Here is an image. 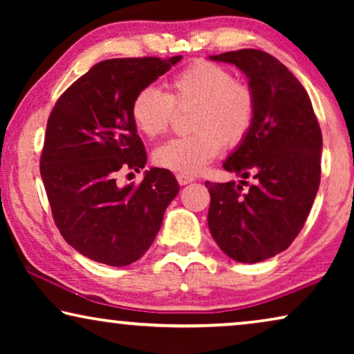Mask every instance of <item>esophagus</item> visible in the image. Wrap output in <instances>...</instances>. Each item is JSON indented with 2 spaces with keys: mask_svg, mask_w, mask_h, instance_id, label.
I'll list each match as a JSON object with an SVG mask.
<instances>
[{
  "mask_svg": "<svg viewBox=\"0 0 354 354\" xmlns=\"http://www.w3.org/2000/svg\"><path fill=\"white\" fill-rule=\"evenodd\" d=\"M193 180H195V177L187 176V174H177V182L180 183V185H187V183H190Z\"/></svg>",
  "mask_w": 354,
  "mask_h": 354,
  "instance_id": "1",
  "label": "esophagus"
}]
</instances>
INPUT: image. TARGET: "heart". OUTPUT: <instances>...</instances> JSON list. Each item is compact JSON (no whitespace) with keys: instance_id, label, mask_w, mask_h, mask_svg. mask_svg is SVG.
<instances>
[{"instance_id":"1","label":"heart","mask_w":354,"mask_h":354,"mask_svg":"<svg viewBox=\"0 0 354 354\" xmlns=\"http://www.w3.org/2000/svg\"><path fill=\"white\" fill-rule=\"evenodd\" d=\"M167 93L148 85L133 96L130 114L135 127L148 138L166 133L176 108L195 106L192 129L195 133L158 147V166L178 174H198L221 153L224 142L239 145L253 127L256 96L245 82L235 80L224 66L196 61L169 80Z\"/></svg>"}]
</instances>
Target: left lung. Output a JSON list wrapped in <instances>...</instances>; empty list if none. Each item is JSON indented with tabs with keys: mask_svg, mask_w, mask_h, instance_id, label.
<instances>
[{
	"mask_svg": "<svg viewBox=\"0 0 354 354\" xmlns=\"http://www.w3.org/2000/svg\"><path fill=\"white\" fill-rule=\"evenodd\" d=\"M209 59L235 64L248 77L256 115L224 161L240 183H205L207 225L229 258L259 263L287 250L308 219L321 183V127L304 86L269 53L250 48ZM248 176L255 183L243 192Z\"/></svg>",
	"mask_w": 354,
	"mask_h": 354,
	"instance_id": "obj_1",
	"label": "left lung"
}]
</instances>
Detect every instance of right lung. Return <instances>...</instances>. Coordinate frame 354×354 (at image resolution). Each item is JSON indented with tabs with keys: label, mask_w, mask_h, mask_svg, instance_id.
Instances as JSON below:
<instances>
[{
	"label": "right lung",
	"mask_w": 354,
	"mask_h": 354,
	"mask_svg": "<svg viewBox=\"0 0 354 354\" xmlns=\"http://www.w3.org/2000/svg\"><path fill=\"white\" fill-rule=\"evenodd\" d=\"M180 59L101 61L59 96L48 119L40 174L53 219L67 243L96 263L120 268L142 258L177 196L167 169L145 171L138 187L115 178L147 164L130 114L133 96Z\"/></svg>",
	"instance_id": "right-lung-1"
}]
</instances>
